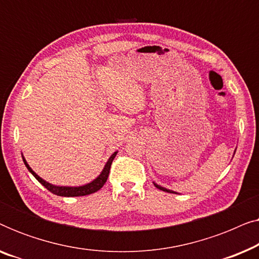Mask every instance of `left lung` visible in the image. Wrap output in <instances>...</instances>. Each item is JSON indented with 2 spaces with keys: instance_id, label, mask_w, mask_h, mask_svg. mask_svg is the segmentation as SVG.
I'll list each match as a JSON object with an SVG mask.
<instances>
[{
  "instance_id": "left-lung-1",
  "label": "left lung",
  "mask_w": 259,
  "mask_h": 259,
  "mask_svg": "<svg viewBox=\"0 0 259 259\" xmlns=\"http://www.w3.org/2000/svg\"><path fill=\"white\" fill-rule=\"evenodd\" d=\"M153 184H154V186L157 187V189H159V190L165 191V192H168V193H176V192H173V191H171V190H167V189H165V187H162V186H160V185H158V184H155V183H153Z\"/></svg>"
}]
</instances>
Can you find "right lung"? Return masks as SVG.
Segmentation results:
<instances>
[{"mask_svg":"<svg viewBox=\"0 0 259 259\" xmlns=\"http://www.w3.org/2000/svg\"><path fill=\"white\" fill-rule=\"evenodd\" d=\"M118 152H114L111 157H109L108 161L106 162L104 169H102L100 175L99 177H97L93 182L86 184V185H82V186H56V185H53V184L46 182L41 178V177H38L36 173H35L33 169L30 168V166L28 165V162L26 161V159L22 155V159H23V162L24 165H26V167L28 168V171H29L31 175H33L35 178H36L38 182H40L42 185H44L46 189L48 191H51L52 193L56 194V196H61V197H80V196H87V194H92L94 192H97L101 189L102 186L105 185V183L107 182V178H108V175H109V169H111V165H112V161L113 159L115 158V155Z\"/></svg>","mask_w":259,"mask_h":259,"instance_id":"add662e5","label":"right lung"}]
</instances>
